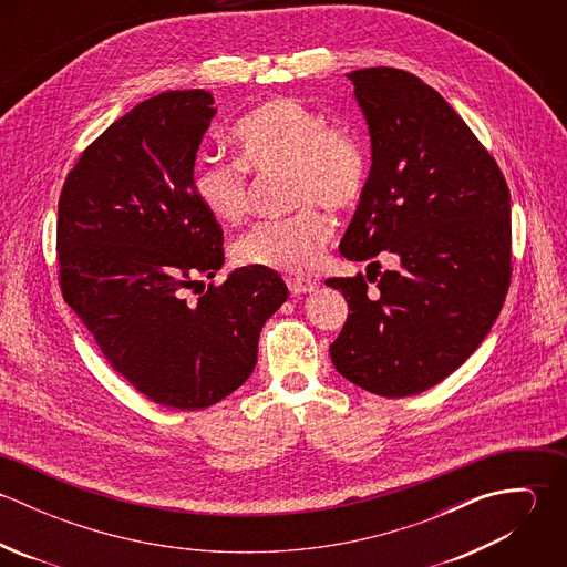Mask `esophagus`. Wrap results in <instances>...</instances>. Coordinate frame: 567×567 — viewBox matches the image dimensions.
Here are the masks:
<instances>
[{"label": "esophagus", "mask_w": 567, "mask_h": 567, "mask_svg": "<svg viewBox=\"0 0 567 567\" xmlns=\"http://www.w3.org/2000/svg\"><path fill=\"white\" fill-rule=\"evenodd\" d=\"M286 284L292 295H308V292L317 290V281H308V279H299V277H290Z\"/></svg>", "instance_id": "obj_1"}]
</instances>
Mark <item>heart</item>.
Masks as SVG:
<instances>
[{
  "mask_svg": "<svg viewBox=\"0 0 567 567\" xmlns=\"http://www.w3.org/2000/svg\"><path fill=\"white\" fill-rule=\"evenodd\" d=\"M231 144L238 162L209 159L194 167V196L212 218L236 225L248 214V169H286L288 200L301 207L288 218L252 227L234 246L236 261L286 275L317 270L333 231L329 216L317 205L333 212L358 207L369 183L362 140L295 97H272L234 126Z\"/></svg>",
  "mask_w": 567,
  "mask_h": 567,
  "instance_id": "heart-1",
  "label": "heart"
}]
</instances>
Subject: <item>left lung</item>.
<instances>
[{
	"label": "left lung",
	"mask_w": 567,
	"mask_h": 567,
	"mask_svg": "<svg viewBox=\"0 0 567 567\" xmlns=\"http://www.w3.org/2000/svg\"><path fill=\"white\" fill-rule=\"evenodd\" d=\"M371 137V172L340 252L400 259L375 292L333 277L349 317L329 353L336 371L382 395L423 393L454 373L495 323L511 279L506 181L461 115L414 74H347Z\"/></svg>",
	"instance_id": "left-lung-1"
}]
</instances>
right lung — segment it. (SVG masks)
Wrapping results in <instances>:
<instances>
[{
  "label": "right lung",
  "instance_id": "1",
  "mask_svg": "<svg viewBox=\"0 0 567 567\" xmlns=\"http://www.w3.org/2000/svg\"><path fill=\"white\" fill-rule=\"evenodd\" d=\"M212 104L203 89L137 104L82 153L59 200L65 303L135 391L178 410L243 386L261 327L288 299L281 277L255 266L185 299L225 264L223 231L192 189Z\"/></svg>",
  "mask_w": 567,
  "mask_h": 567
}]
</instances>
